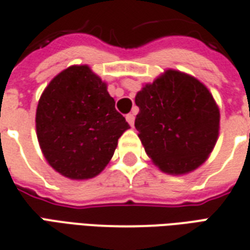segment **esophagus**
Listing matches in <instances>:
<instances>
[{
	"label": "esophagus",
	"mask_w": 250,
	"mask_h": 250,
	"mask_svg": "<svg viewBox=\"0 0 250 250\" xmlns=\"http://www.w3.org/2000/svg\"><path fill=\"white\" fill-rule=\"evenodd\" d=\"M134 120H135V116L133 115V113H129V115H126V121L129 123V125H130V126H133V125H134Z\"/></svg>",
	"instance_id": "esophagus-1"
}]
</instances>
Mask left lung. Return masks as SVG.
<instances>
[{
    "label": "left lung",
    "mask_w": 250,
    "mask_h": 250,
    "mask_svg": "<svg viewBox=\"0 0 250 250\" xmlns=\"http://www.w3.org/2000/svg\"><path fill=\"white\" fill-rule=\"evenodd\" d=\"M135 129L147 155L169 174H185L204 163L219 131V111L195 77L169 69L135 97Z\"/></svg>",
    "instance_id": "left-lung-1"
}]
</instances>
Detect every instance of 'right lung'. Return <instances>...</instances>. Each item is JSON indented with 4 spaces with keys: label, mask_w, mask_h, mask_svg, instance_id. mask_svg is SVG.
<instances>
[{
    "label": "right lung",
    "mask_w": 250,
    "mask_h": 250,
    "mask_svg": "<svg viewBox=\"0 0 250 250\" xmlns=\"http://www.w3.org/2000/svg\"><path fill=\"white\" fill-rule=\"evenodd\" d=\"M129 124L107 85L87 65L55 76L40 98L36 130L47 163L71 179L98 175L112 159Z\"/></svg>",
    "instance_id": "1"
}]
</instances>
